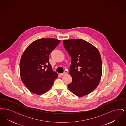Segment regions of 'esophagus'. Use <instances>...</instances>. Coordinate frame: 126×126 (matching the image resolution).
<instances>
[{
	"label": "esophagus",
	"instance_id": "34e87169",
	"mask_svg": "<svg viewBox=\"0 0 126 126\" xmlns=\"http://www.w3.org/2000/svg\"><path fill=\"white\" fill-rule=\"evenodd\" d=\"M67 74V73L66 72H64V73H61V74H60V75L61 76H64V75H65Z\"/></svg>",
	"mask_w": 126,
	"mask_h": 126
}]
</instances>
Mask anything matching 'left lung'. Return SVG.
I'll return each instance as SVG.
<instances>
[{
  "label": "left lung",
  "instance_id": "obj_1",
  "mask_svg": "<svg viewBox=\"0 0 126 126\" xmlns=\"http://www.w3.org/2000/svg\"><path fill=\"white\" fill-rule=\"evenodd\" d=\"M63 44L71 58L69 74L72 82L68 88L77 96L87 95L96 88L101 79L100 52L92 44L80 39L63 40Z\"/></svg>",
  "mask_w": 126,
  "mask_h": 126
}]
</instances>
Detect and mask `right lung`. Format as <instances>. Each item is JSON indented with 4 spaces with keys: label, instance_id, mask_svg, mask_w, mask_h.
I'll use <instances>...</instances> for the list:
<instances>
[{
    "label": "right lung",
    "instance_id": "right-lung-1",
    "mask_svg": "<svg viewBox=\"0 0 126 126\" xmlns=\"http://www.w3.org/2000/svg\"><path fill=\"white\" fill-rule=\"evenodd\" d=\"M60 42L53 38L40 39L31 43L22 54L20 62L21 78L32 93L43 94L49 90L58 78L48 57Z\"/></svg>",
    "mask_w": 126,
    "mask_h": 126
}]
</instances>
